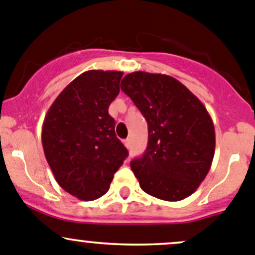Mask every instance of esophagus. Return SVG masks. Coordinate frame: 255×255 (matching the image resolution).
Returning <instances> with one entry per match:
<instances>
[{
  "label": "esophagus",
  "mask_w": 255,
  "mask_h": 255,
  "mask_svg": "<svg viewBox=\"0 0 255 255\" xmlns=\"http://www.w3.org/2000/svg\"><path fill=\"white\" fill-rule=\"evenodd\" d=\"M124 145H125V147H127V148L130 147V138H125Z\"/></svg>",
  "instance_id": "34e87169"
}]
</instances>
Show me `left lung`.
<instances>
[{
	"label": "left lung",
	"instance_id": "left-lung-1",
	"mask_svg": "<svg viewBox=\"0 0 255 255\" xmlns=\"http://www.w3.org/2000/svg\"><path fill=\"white\" fill-rule=\"evenodd\" d=\"M122 84L148 125L147 148L130 163L140 187L163 201L185 200L213 161L216 133L207 109L170 75L133 72Z\"/></svg>",
	"mask_w": 255,
	"mask_h": 255
}]
</instances>
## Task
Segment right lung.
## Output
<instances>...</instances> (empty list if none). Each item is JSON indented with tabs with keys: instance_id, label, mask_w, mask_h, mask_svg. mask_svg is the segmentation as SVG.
<instances>
[{
	"instance_id": "obj_1",
	"label": "right lung",
	"mask_w": 255,
	"mask_h": 255,
	"mask_svg": "<svg viewBox=\"0 0 255 255\" xmlns=\"http://www.w3.org/2000/svg\"><path fill=\"white\" fill-rule=\"evenodd\" d=\"M123 72L88 70L53 102L42 127L45 158L58 185L83 201L108 192L128 152L115 135L109 105Z\"/></svg>"
}]
</instances>
